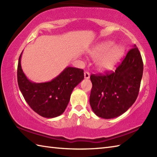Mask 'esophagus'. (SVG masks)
I'll return each mask as SVG.
<instances>
[{"mask_svg": "<svg viewBox=\"0 0 157 157\" xmlns=\"http://www.w3.org/2000/svg\"><path fill=\"white\" fill-rule=\"evenodd\" d=\"M84 78L86 79H89L90 78V73L88 71H85L84 72Z\"/></svg>", "mask_w": 157, "mask_h": 157, "instance_id": "esophagus-1", "label": "esophagus"}]
</instances>
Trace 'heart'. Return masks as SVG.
I'll return each instance as SVG.
<instances>
[{
    "instance_id": "b5f03b06",
    "label": "heart",
    "mask_w": 157,
    "mask_h": 157,
    "mask_svg": "<svg viewBox=\"0 0 157 157\" xmlns=\"http://www.w3.org/2000/svg\"><path fill=\"white\" fill-rule=\"evenodd\" d=\"M113 45L114 43L113 42H101L91 51L92 56L98 57L102 55L97 61V67L101 71L111 70L124 54V47L122 46H115L113 47Z\"/></svg>"
}]
</instances>
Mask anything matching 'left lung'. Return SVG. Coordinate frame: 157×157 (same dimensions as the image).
Masks as SVG:
<instances>
[{
	"instance_id": "8db88e82",
	"label": "left lung",
	"mask_w": 157,
	"mask_h": 157,
	"mask_svg": "<svg viewBox=\"0 0 157 157\" xmlns=\"http://www.w3.org/2000/svg\"><path fill=\"white\" fill-rule=\"evenodd\" d=\"M143 67L140 52L134 45L115 71L90 75V104L96 115L115 118L131 107L138 97Z\"/></svg>"
}]
</instances>
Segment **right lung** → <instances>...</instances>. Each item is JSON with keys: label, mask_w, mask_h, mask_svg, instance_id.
<instances>
[{"label": "right lung", "mask_w": 157, "mask_h": 157, "mask_svg": "<svg viewBox=\"0 0 157 157\" xmlns=\"http://www.w3.org/2000/svg\"><path fill=\"white\" fill-rule=\"evenodd\" d=\"M19 56L17 82L20 91L31 109L42 117L53 118L65 111L73 88L84 79V70L67 67L51 82L34 83L23 73Z\"/></svg>", "instance_id": "1"}]
</instances>
